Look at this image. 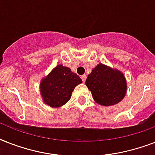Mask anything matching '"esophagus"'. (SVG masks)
I'll return each instance as SVG.
<instances>
[{"mask_svg":"<svg viewBox=\"0 0 155 155\" xmlns=\"http://www.w3.org/2000/svg\"><path fill=\"white\" fill-rule=\"evenodd\" d=\"M80 78H81V80H82L83 82L84 83L85 80H86V78H87V76H86V75H83L80 76Z\"/></svg>","mask_w":155,"mask_h":155,"instance_id":"34e87169","label":"esophagus"}]
</instances>
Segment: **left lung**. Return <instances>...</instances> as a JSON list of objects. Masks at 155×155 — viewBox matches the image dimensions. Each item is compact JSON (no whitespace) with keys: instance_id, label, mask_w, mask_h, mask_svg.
I'll return each mask as SVG.
<instances>
[{"instance_id":"1","label":"left lung","mask_w":155,"mask_h":155,"mask_svg":"<svg viewBox=\"0 0 155 155\" xmlns=\"http://www.w3.org/2000/svg\"><path fill=\"white\" fill-rule=\"evenodd\" d=\"M86 86L97 103L104 106L119 103L126 93V81L122 73L100 63L87 75Z\"/></svg>"}]
</instances>
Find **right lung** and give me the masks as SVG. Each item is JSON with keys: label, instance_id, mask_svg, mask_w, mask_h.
<instances>
[{"label": "right lung", "instance_id": "1", "mask_svg": "<svg viewBox=\"0 0 155 155\" xmlns=\"http://www.w3.org/2000/svg\"><path fill=\"white\" fill-rule=\"evenodd\" d=\"M82 83L80 76L69 68L58 65L41 83V94L46 104L60 107L70 100L73 90Z\"/></svg>", "mask_w": 155, "mask_h": 155}]
</instances>
